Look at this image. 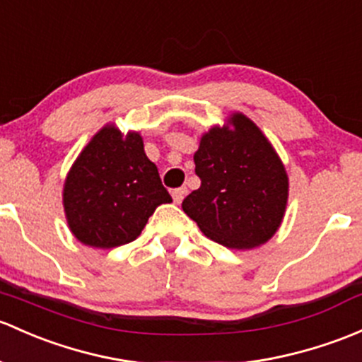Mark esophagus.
Instances as JSON below:
<instances>
[{
	"label": "esophagus",
	"mask_w": 362,
	"mask_h": 362,
	"mask_svg": "<svg viewBox=\"0 0 362 362\" xmlns=\"http://www.w3.org/2000/svg\"><path fill=\"white\" fill-rule=\"evenodd\" d=\"M185 194H187V187H178V189H173V191H171V196H173V201L177 204H180L182 201H184Z\"/></svg>",
	"instance_id": "1"
}]
</instances>
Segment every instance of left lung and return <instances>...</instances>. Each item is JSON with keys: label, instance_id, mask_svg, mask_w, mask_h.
<instances>
[{"label": "left lung", "instance_id": "left-lung-1", "mask_svg": "<svg viewBox=\"0 0 362 362\" xmlns=\"http://www.w3.org/2000/svg\"><path fill=\"white\" fill-rule=\"evenodd\" d=\"M201 187L182 208L206 238L232 250L267 243L283 222L288 175L260 128L234 112L201 136L194 154Z\"/></svg>", "mask_w": 362, "mask_h": 362}]
</instances>
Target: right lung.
I'll use <instances>...</instances> for the list:
<instances>
[{"label":"right lung","mask_w":362,"mask_h":362,"mask_svg":"<svg viewBox=\"0 0 362 362\" xmlns=\"http://www.w3.org/2000/svg\"><path fill=\"white\" fill-rule=\"evenodd\" d=\"M139 132L105 124L67 173L64 211L74 238L91 248L135 241L159 204L170 203Z\"/></svg>","instance_id":"right-lung-1"}]
</instances>
